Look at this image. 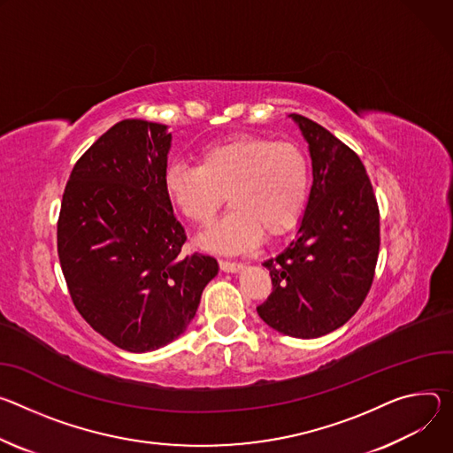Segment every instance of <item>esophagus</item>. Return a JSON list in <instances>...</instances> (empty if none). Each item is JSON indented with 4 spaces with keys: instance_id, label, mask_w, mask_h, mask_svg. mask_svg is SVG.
<instances>
[{
    "instance_id": "obj_1",
    "label": "esophagus",
    "mask_w": 453,
    "mask_h": 453,
    "mask_svg": "<svg viewBox=\"0 0 453 453\" xmlns=\"http://www.w3.org/2000/svg\"><path fill=\"white\" fill-rule=\"evenodd\" d=\"M219 266L225 273H237L242 270L241 263H232V261H219Z\"/></svg>"
}]
</instances>
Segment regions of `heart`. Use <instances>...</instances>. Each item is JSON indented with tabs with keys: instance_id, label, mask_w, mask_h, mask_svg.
Segmentation results:
<instances>
[{
	"instance_id": "b5f03b06",
	"label": "heart",
	"mask_w": 453,
	"mask_h": 453,
	"mask_svg": "<svg viewBox=\"0 0 453 453\" xmlns=\"http://www.w3.org/2000/svg\"><path fill=\"white\" fill-rule=\"evenodd\" d=\"M164 188L174 209L199 226L214 223L226 194L232 209L201 246L239 254L263 232L280 235L296 223L308 201L310 162L295 143L237 134L201 149L199 165L171 164Z\"/></svg>"
}]
</instances>
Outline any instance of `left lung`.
<instances>
[{
	"label": "left lung",
	"instance_id": "left-lung-1",
	"mask_svg": "<svg viewBox=\"0 0 453 453\" xmlns=\"http://www.w3.org/2000/svg\"><path fill=\"white\" fill-rule=\"evenodd\" d=\"M310 147L313 185L296 237L263 263L273 291L257 308L275 331L319 338L342 327L371 289L380 250V212L355 150L317 122L288 115Z\"/></svg>",
	"mask_w": 453,
	"mask_h": 453
}]
</instances>
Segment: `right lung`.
<instances>
[{
	"label": "right lung",
	"instance_id": "obj_1",
	"mask_svg": "<svg viewBox=\"0 0 453 453\" xmlns=\"http://www.w3.org/2000/svg\"><path fill=\"white\" fill-rule=\"evenodd\" d=\"M171 142L164 124L122 120L79 158L63 194L58 252L73 304L129 353L183 334L219 272L214 257L181 254L164 188Z\"/></svg>",
	"mask_w": 453,
	"mask_h": 453
}]
</instances>
